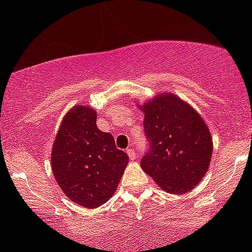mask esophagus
Listing matches in <instances>:
<instances>
[{
  "mask_svg": "<svg viewBox=\"0 0 252 252\" xmlns=\"http://www.w3.org/2000/svg\"><path fill=\"white\" fill-rule=\"evenodd\" d=\"M126 154H128V156L130 157V159H135L136 158V152L134 149H128L126 150Z\"/></svg>",
  "mask_w": 252,
  "mask_h": 252,
  "instance_id": "1",
  "label": "esophagus"
}]
</instances>
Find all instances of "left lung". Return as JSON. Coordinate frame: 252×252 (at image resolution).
Wrapping results in <instances>:
<instances>
[{
    "mask_svg": "<svg viewBox=\"0 0 252 252\" xmlns=\"http://www.w3.org/2000/svg\"><path fill=\"white\" fill-rule=\"evenodd\" d=\"M140 110L150 144L141 168L164 191L189 192L201 182L212 157V138L206 122L173 94L145 101Z\"/></svg>",
    "mask_w": 252,
    "mask_h": 252,
    "instance_id": "obj_1",
    "label": "left lung"
}]
</instances>
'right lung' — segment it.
<instances>
[{
  "label": "right lung",
  "instance_id": "1",
  "mask_svg": "<svg viewBox=\"0 0 252 252\" xmlns=\"http://www.w3.org/2000/svg\"><path fill=\"white\" fill-rule=\"evenodd\" d=\"M96 112L74 106L63 118L51 154L52 172L70 201L96 208L113 196L129 157L96 126Z\"/></svg>",
  "mask_w": 252,
  "mask_h": 252
}]
</instances>
